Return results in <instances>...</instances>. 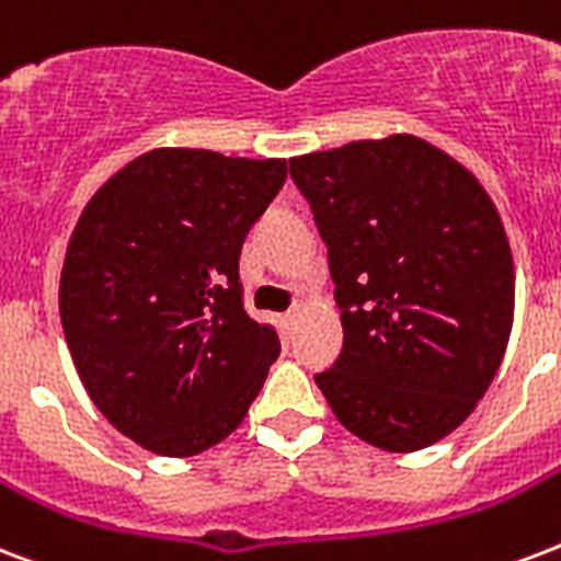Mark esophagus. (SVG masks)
Listing matches in <instances>:
<instances>
[{"instance_id":"esophagus-1","label":"esophagus","mask_w":561,"mask_h":561,"mask_svg":"<svg viewBox=\"0 0 561 561\" xmlns=\"http://www.w3.org/2000/svg\"><path fill=\"white\" fill-rule=\"evenodd\" d=\"M297 320H299V306H294V309H290L288 314L282 318V323H285V329H294L297 327Z\"/></svg>"}]
</instances>
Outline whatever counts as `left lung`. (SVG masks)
<instances>
[{
  "mask_svg": "<svg viewBox=\"0 0 561 561\" xmlns=\"http://www.w3.org/2000/svg\"><path fill=\"white\" fill-rule=\"evenodd\" d=\"M341 306L344 350L318 374L362 442L414 453L468 417L515 318V262L480 179L414 135L290 158Z\"/></svg>",
  "mask_w": 561,
  "mask_h": 561,
  "instance_id": "left-lung-1",
  "label": "left lung"
}]
</instances>
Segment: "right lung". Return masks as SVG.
I'll return each instance as SVG.
<instances>
[{
  "mask_svg": "<svg viewBox=\"0 0 561 561\" xmlns=\"http://www.w3.org/2000/svg\"><path fill=\"white\" fill-rule=\"evenodd\" d=\"M285 158L149 149L91 196L58 309L72 365L114 430L185 459L232 435L279 356L243 311V238L279 194Z\"/></svg>",
  "mask_w": 561,
  "mask_h": 561,
  "instance_id": "obj_1",
  "label": "right lung"
}]
</instances>
